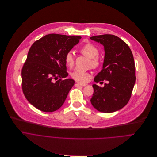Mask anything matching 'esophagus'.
<instances>
[{
	"label": "esophagus",
	"mask_w": 157,
	"mask_h": 157,
	"mask_svg": "<svg viewBox=\"0 0 157 157\" xmlns=\"http://www.w3.org/2000/svg\"><path fill=\"white\" fill-rule=\"evenodd\" d=\"M77 84H78V85H80V86H84L86 85V83H77Z\"/></svg>",
	"instance_id": "esophagus-1"
}]
</instances>
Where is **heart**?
<instances>
[{
	"instance_id": "obj_1",
	"label": "heart",
	"mask_w": 157,
	"mask_h": 157,
	"mask_svg": "<svg viewBox=\"0 0 157 157\" xmlns=\"http://www.w3.org/2000/svg\"><path fill=\"white\" fill-rule=\"evenodd\" d=\"M81 53L87 57L90 58L89 65L94 68L99 67L101 64V59L98 57L99 50L98 48L91 43H87L84 44L80 49ZM66 64L67 67L71 68L75 63V57L72 51L67 52L64 57ZM71 77L80 83L86 82L90 76L88 72L75 71L71 73Z\"/></svg>"
}]
</instances>
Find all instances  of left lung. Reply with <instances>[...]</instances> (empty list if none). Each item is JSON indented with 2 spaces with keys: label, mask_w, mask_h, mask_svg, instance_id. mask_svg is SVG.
I'll list each match as a JSON object with an SVG mask.
<instances>
[{
  "label": "left lung",
  "mask_w": 157,
  "mask_h": 157,
  "mask_svg": "<svg viewBox=\"0 0 157 157\" xmlns=\"http://www.w3.org/2000/svg\"><path fill=\"white\" fill-rule=\"evenodd\" d=\"M90 39L103 44L105 51L103 69L94 81H108L103 87L93 85L90 101L100 112L113 113L126 106L131 98L136 82L133 54L129 46L115 35H101Z\"/></svg>",
  "instance_id": "left-lung-1"
}]
</instances>
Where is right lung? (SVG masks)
<instances>
[{
  "mask_svg": "<svg viewBox=\"0 0 157 157\" xmlns=\"http://www.w3.org/2000/svg\"><path fill=\"white\" fill-rule=\"evenodd\" d=\"M81 38L49 34L29 48L21 69L22 90L26 100L39 110L53 112L64 104L75 83L72 78L62 79L68 75L65 55Z\"/></svg>",
  "mask_w": 157,
  "mask_h": 157,
  "instance_id": "1",
  "label": "right lung"
}]
</instances>
